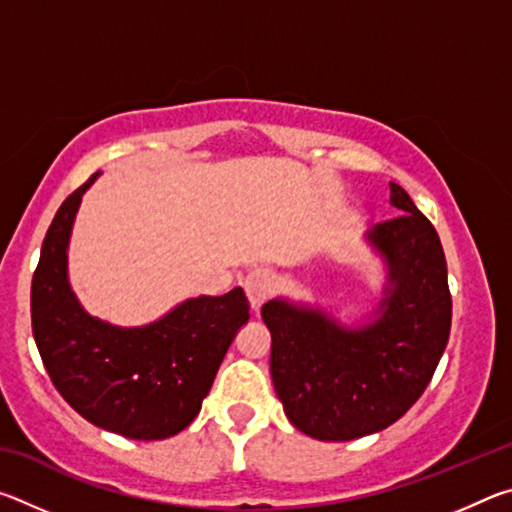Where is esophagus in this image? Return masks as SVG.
<instances>
[{
    "label": "esophagus",
    "instance_id": "1",
    "mask_svg": "<svg viewBox=\"0 0 512 512\" xmlns=\"http://www.w3.org/2000/svg\"><path fill=\"white\" fill-rule=\"evenodd\" d=\"M244 289H246V296L250 300V307H253V311H259V307L264 305L268 296H271L275 289L273 275L264 271V268H255V271H250L244 277Z\"/></svg>",
    "mask_w": 512,
    "mask_h": 512
}]
</instances>
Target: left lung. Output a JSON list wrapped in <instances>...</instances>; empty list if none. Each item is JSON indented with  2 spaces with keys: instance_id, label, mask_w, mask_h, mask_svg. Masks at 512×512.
<instances>
[{
  "instance_id": "obj_1",
  "label": "left lung",
  "mask_w": 512,
  "mask_h": 512,
  "mask_svg": "<svg viewBox=\"0 0 512 512\" xmlns=\"http://www.w3.org/2000/svg\"><path fill=\"white\" fill-rule=\"evenodd\" d=\"M397 219L368 244L384 257L388 284L375 320L343 327L325 311L268 300L271 377L284 413L316 440H354L391 427L429 386L452 327L447 262L438 232L400 185Z\"/></svg>"
}]
</instances>
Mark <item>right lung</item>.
I'll return each mask as SVG.
<instances>
[{"instance_id":"right-lung-1","label":"right lung","mask_w":512,"mask_h":512,"mask_svg":"<svg viewBox=\"0 0 512 512\" xmlns=\"http://www.w3.org/2000/svg\"><path fill=\"white\" fill-rule=\"evenodd\" d=\"M65 198L42 241L31 282V325L56 391L97 427L133 440H162L189 427L221 361L248 323L241 287L185 300L144 327L90 316L67 280V244L94 178Z\"/></svg>"}]
</instances>
